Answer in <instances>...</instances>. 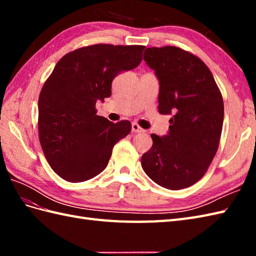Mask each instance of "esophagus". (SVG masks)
Returning a JSON list of instances; mask_svg holds the SVG:
<instances>
[{
  "mask_svg": "<svg viewBox=\"0 0 256 256\" xmlns=\"http://www.w3.org/2000/svg\"><path fill=\"white\" fill-rule=\"evenodd\" d=\"M132 132L133 133H143L144 130L140 128L138 123H133L132 124Z\"/></svg>",
  "mask_w": 256,
  "mask_h": 256,
  "instance_id": "34e87169",
  "label": "esophagus"
}]
</instances>
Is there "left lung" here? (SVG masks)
Segmentation results:
<instances>
[{"label": "left lung", "instance_id": "8db88e82", "mask_svg": "<svg viewBox=\"0 0 256 256\" xmlns=\"http://www.w3.org/2000/svg\"><path fill=\"white\" fill-rule=\"evenodd\" d=\"M144 60L158 79V111L172 118L166 135H150L153 146L142 156V167L162 187L187 188L204 175L218 150L224 99L209 68L192 54L152 47Z\"/></svg>", "mask_w": 256, "mask_h": 256}]
</instances>
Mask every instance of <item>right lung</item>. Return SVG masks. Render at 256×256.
<instances>
[{
    "label": "right lung",
    "instance_id": "1",
    "mask_svg": "<svg viewBox=\"0 0 256 256\" xmlns=\"http://www.w3.org/2000/svg\"><path fill=\"white\" fill-rule=\"evenodd\" d=\"M144 46L98 44L64 55L42 86L38 132L48 164L58 176L81 182L99 175L113 146L131 132L128 121L96 116V101L111 96L113 79L136 68Z\"/></svg>",
    "mask_w": 256,
    "mask_h": 256
}]
</instances>
